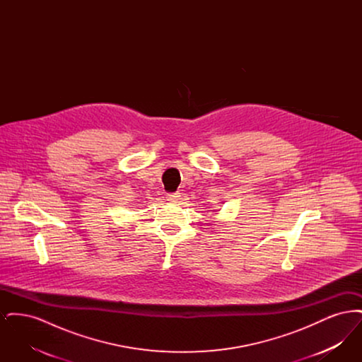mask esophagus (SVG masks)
<instances>
[{"instance_id":"34e87169","label":"esophagus","mask_w":362,"mask_h":362,"mask_svg":"<svg viewBox=\"0 0 362 362\" xmlns=\"http://www.w3.org/2000/svg\"><path fill=\"white\" fill-rule=\"evenodd\" d=\"M167 201L168 202H171V204H176L177 201H179V198H180V194L179 192H170V194H167Z\"/></svg>"}]
</instances>
